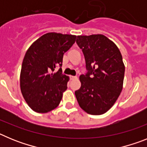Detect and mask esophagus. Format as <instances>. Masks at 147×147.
Returning <instances> with one entry per match:
<instances>
[{
  "label": "esophagus",
  "instance_id": "obj_1",
  "mask_svg": "<svg viewBox=\"0 0 147 147\" xmlns=\"http://www.w3.org/2000/svg\"><path fill=\"white\" fill-rule=\"evenodd\" d=\"M76 76H70V80H75V79H76Z\"/></svg>",
  "mask_w": 147,
  "mask_h": 147
}]
</instances>
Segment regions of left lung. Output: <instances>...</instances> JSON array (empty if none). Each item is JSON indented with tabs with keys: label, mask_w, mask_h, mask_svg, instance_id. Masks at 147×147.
<instances>
[{
	"label": "left lung",
	"mask_w": 147,
	"mask_h": 147,
	"mask_svg": "<svg viewBox=\"0 0 147 147\" xmlns=\"http://www.w3.org/2000/svg\"><path fill=\"white\" fill-rule=\"evenodd\" d=\"M87 72L80 76L75 91L80 107L88 114L102 115L114 105L122 90L125 67L115 44L102 34L77 36Z\"/></svg>",
	"instance_id": "obj_1"
}]
</instances>
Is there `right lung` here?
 I'll return each mask as SVG.
<instances>
[{
    "label": "right lung",
    "instance_id": "obj_1",
    "mask_svg": "<svg viewBox=\"0 0 147 147\" xmlns=\"http://www.w3.org/2000/svg\"><path fill=\"white\" fill-rule=\"evenodd\" d=\"M76 38L75 35L51 32L41 36L27 50L22 63L20 90L35 112L48 113L59 105L69 80L62 74L63 54Z\"/></svg>",
    "mask_w": 147,
    "mask_h": 147
}]
</instances>
